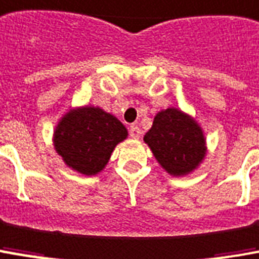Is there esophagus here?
<instances>
[{
	"mask_svg": "<svg viewBox=\"0 0 259 259\" xmlns=\"http://www.w3.org/2000/svg\"><path fill=\"white\" fill-rule=\"evenodd\" d=\"M130 135H131V138H140L141 130L137 125H131L130 126Z\"/></svg>",
	"mask_w": 259,
	"mask_h": 259,
	"instance_id": "1",
	"label": "esophagus"
}]
</instances>
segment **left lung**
Wrapping results in <instances>:
<instances>
[{
	"mask_svg": "<svg viewBox=\"0 0 259 259\" xmlns=\"http://www.w3.org/2000/svg\"><path fill=\"white\" fill-rule=\"evenodd\" d=\"M144 141L160 166L174 176L190 174L206 155L201 128L178 108L158 112Z\"/></svg>",
	"mask_w": 259,
	"mask_h": 259,
	"instance_id": "8db88e82",
	"label": "left lung"
}]
</instances>
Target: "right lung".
Wrapping results in <instances>:
<instances>
[{
  "instance_id": "right-lung-1",
  "label": "right lung",
  "mask_w": 259,
  "mask_h": 259,
  "mask_svg": "<svg viewBox=\"0 0 259 259\" xmlns=\"http://www.w3.org/2000/svg\"><path fill=\"white\" fill-rule=\"evenodd\" d=\"M126 135V128L114 115L99 107H83L60 119L53 142L67 166L89 176L106 166L112 149Z\"/></svg>"
}]
</instances>
